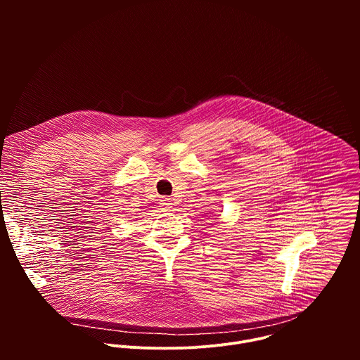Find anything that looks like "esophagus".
Returning <instances> with one entry per match:
<instances>
[{"label": "esophagus", "mask_w": 360, "mask_h": 360, "mask_svg": "<svg viewBox=\"0 0 360 360\" xmlns=\"http://www.w3.org/2000/svg\"><path fill=\"white\" fill-rule=\"evenodd\" d=\"M161 207L164 211H168L172 207V199L171 198H162L161 199Z\"/></svg>", "instance_id": "obj_1"}]
</instances>
